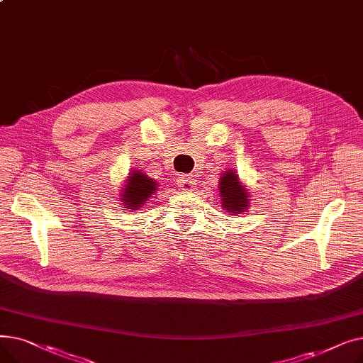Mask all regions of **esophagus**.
Wrapping results in <instances>:
<instances>
[{
	"instance_id": "esophagus-1",
	"label": "esophagus",
	"mask_w": 363,
	"mask_h": 363,
	"mask_svg": "<svg viewBox=\"0 0 363 363\" xmlns=\"http://www.w3.org/2000/svg\"><path fill=\"white\" fill-rule=\"evenodd\" d=\"M178 185L185 189V191H194V188L197 185V181L194 179L193 175H186V177H179Z\"/></svg>"
}]
</instances>
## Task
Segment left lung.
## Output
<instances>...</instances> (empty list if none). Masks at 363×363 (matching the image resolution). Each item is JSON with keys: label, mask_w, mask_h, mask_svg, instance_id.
<instances>
[{"label": "left lung", "mask_w": 363, "mask_h": 363, "mask_svg": "<svg viewBox=\"0 0 363 363\" xmlns=\"http://www.w3.org/2000/svg\"><path fill=\"white\" fill-rule=\"evenodd\" d=\"M218 189L220 196V206L223 207V211H226V213L240 216L252 204L249 189L240 181L235 169L223 170L222 177L219 178Z\"/></svg>", "instance_id": "left-lung-1"}]
</instances>
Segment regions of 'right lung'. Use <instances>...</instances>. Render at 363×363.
I'll return each mask as SVG.
<instances>
[{
  "label": "right lung",
  "instance_id": "1",
  "mask_svg": "<svg viewBox=\"0 0 363 363\" xmlns=\"http://www.w3.org/2000/svg\"><path fill=\"white\" fill-rule=\"evenodd\" d=\"M157 186H159L157 181L145 175L143 170L130 169L128 179H125V184L121 188V194H119V200L122 201L121 204L126 208V211L135 212L157 191Z\"/></svg>",
  "mask_w": 363,
  "mask_h": 363
}]
</instances>
